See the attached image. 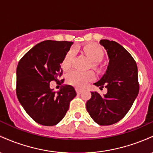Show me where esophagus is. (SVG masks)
Instances as JSON below:
<instances>
[{"label": "esophagus", "instance_id": "esophagus-1", "mask_svg": "<svg viewBox=\"0 0 153 153\" xmlns=\"http://www.w3.org/2000/svg\"><path fill=\"white\" fill-rule=\"evenodd\" d=\"M75 91H76V92H77V94H81V93L82 92V89H80V88H75Z\"/></svg>", "mask_w": 153, "mask_h": 153}]
</instances>
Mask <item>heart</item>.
Here are the masks:
<instances>
[{
  "label": "heart",
  "mask_w": 153,
  "mask_h": 153,
  "mask_svg": "<svg viewBox=\"0 0 153 153\" xmlns=\"http://www.w3.org/2000/svg\"><path fill=\"white\" fill-rule=\"evenodd\" d=\"M83 52L92 61V66L97 68L98 62H101L103 58V52L99 45L96 44H88L83 47ZM74 57V51L70 50L66 54L62 65L64 68H68L71 65L72 61ZM94 74L93 72H80L73 70L67 75V81L75 86L83 88L91 80H94Z\"/></svg>",
  "instance_id": "obj_1"
}]
</instances>
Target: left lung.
Segmentation results:
<instances>
[{
    "label": "left lung",
    "instance_id": "1",
    "mask_svg": "<svg viewBox=\"0 0 153 153\" xmlns=\"http://www.w3.org/2000/svg\"><path fill=\"white\" fill-rule=\"evenodd\" d=\"M108 64L103 75L94 85L107 88L101 96L91 92L86 109L95 122L106 126L120 121L130 109L139 93L138 71L134 59L127 50L114 41L102 39Z\"/></svg>",
    "mask_w": 153,
    "mask_h": 153
}]
</instances>
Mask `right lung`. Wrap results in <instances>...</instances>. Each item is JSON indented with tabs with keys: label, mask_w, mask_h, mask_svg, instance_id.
Wrapping results in <instances>:
<instances>
[{
	"label": "right lung",
	"mask_w": 153,
	"mask_h": 153,
	"mask_svg": "<svg viewBox=\"0 0 153 153\" xmlns=\"http://www.w3.org/2000/svg\"><path fill=\"white\" fill-rule=\"evenodd\" d=\"M73 42L46 40L24 54L16 69V96L33 120L44 126H54L65 116L70 102L76 96L72 85H62L57 92L50 82L62 75V62ZM57 82H61L57 81Z\"/></svg>",
	"instance_id": "obj_1"
}]
</instances>
